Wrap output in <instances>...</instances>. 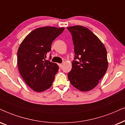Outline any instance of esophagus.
I'll return each mask as SVG.
<instances>
[{
	"mask_svg": "<svg viewBox=\"0 0 125 125\" xmlns=\"http://www.w3.org/2000/svg\"><path fill=\"white\" fill-rule=\"evenodd\" d=\"M58 65H59V67L60 68L62 67V64H58Z\"/></svg>",
	"mask_w": 125,
	"mask_h": 125,
	"instance_id": "1",
	"label": "esophagus"
}]
</instances>
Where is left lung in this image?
Wrapping results in <instances>:
<instances>
[{
  "instance_id": "obj_1",
  "label": "left lung",
  "mask_w": 125,
  "mask_h": 125,
  "mask_svg": "<svg viewBox=\"0 0 125 125\" xmlns=\"http://www.w3.org/2000/svg\"><path fill=\"white\" fill-rule=\"evenodd\" d=\"M72 36L75 57L67 74L71 84L86 92L94 89L108 68L107 50L99 39L87 28H67Z\"/></svg>"
}]
</instances>
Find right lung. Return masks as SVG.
I'll use <instances>...</instances> for the list:
<instances>
[{
    "label": "right lung",
    "instance_id": "1",
    "mask_svg": "<svg viewBox=\"0 0 125 125\" xmlns=\"http://www.w3.org/2000/svg\"><path fill=\"white\" fill-rule=\"evenodd\" d=\"M64 29L53 26L37 28L31 31L19 47V71L26 84L34 91H44L52 85L59 67L45 58L51 51L52 42Z\"/></svg>",
    "mask_w": 125,
    "mask_h": 125
}]
</instances>
